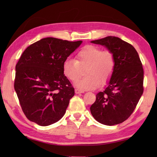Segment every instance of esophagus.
<instances>
[{
  "instance_id": "34e87169",
  "label": "esophagus",
  "mask_w": 157,
  "mask_h": 157,
  "mask_svg": "<svg viewBox=\"0 0 157 157\" xmlns=\"http://www.w3.org/2000/svg\"><path fill=\"white\" fill-rule=\"evenodd\" d=\"M75 94H82V93H84V91H82V90H80V89H75Z\"/></svg>"
}]
</instances>
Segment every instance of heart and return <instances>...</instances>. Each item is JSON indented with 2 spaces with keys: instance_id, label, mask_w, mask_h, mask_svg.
I'll use <instances>...</instances> for the list:
<instances>
[{
  "instance_id": "1",
  "label": "heart",
  "mask_w": 157,
  "mask_h": 157,
  "mask_svg": "<svg viewBox=\"0 0 157 157\" xmlns=\"http://www.w3.org/2000/svg\"><path fill=\"white\" fill-rule=\"evenodd\" d=\"M76 59H66L63 63V73L69 80L75 82L82 75V68L86 77L76 83L82 90H94L109 80L115 68V58L109 50H102L94 45H87L76 54Z\"/></svg>"
}]
</instances>
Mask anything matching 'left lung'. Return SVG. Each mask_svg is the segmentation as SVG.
Returning <instances> with one entry per match:
<instances>
[{
    "mask_svg": "<svg viewBox=\"0 0 157 157\" xmlns=\"http://www.w3.org/2000/svg\"><path fill=\"white\" fill-rule=\"evenodd\" d=\"M107 48L115 58V68L105 91L96 95L90 110L98 122L106 125L123 123L132 115L143 93V68L136 49L118 37L92 41Z\"/></svg>",
    "mask_w": 157,
    "mask_h": 157,
    "instance_id": "1",
    "label": "left lung"
}]
</instances>
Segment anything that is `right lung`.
Instances as JSON below:
<instances>
[{
  "label": "right lung",
  "instance_id": "obj_1",
  "mask_svg": "<svg viewBox=\"0 0 157 157\" xmlns=\"http://www.w3.org/2000/svg\"><path fill=\"white\" fill-rule=\"evenodd\" d=\"M82 41L47 37L26 48L16 65L14 89L23 113L39 125L56 123L75 95L62 66Z\"/></svg>",
  "mask_w": 157,
  "mask_h": 157
}]
</instances>
